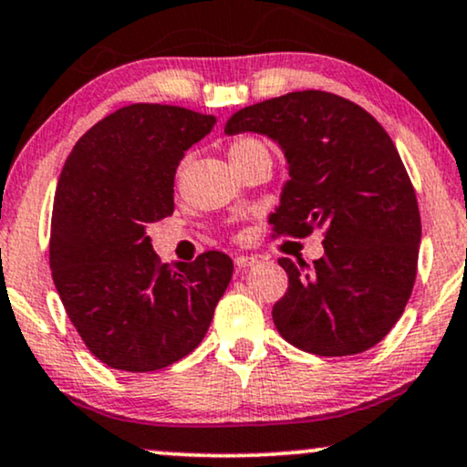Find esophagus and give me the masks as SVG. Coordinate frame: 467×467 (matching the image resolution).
<instances>
[{"label": "esophagus", "mask_w": 467, "mask_h": 467, "mask_svg": "<svg viewBox=\"0 0 467 467\" xmlns=\"http://www.w3.org/2000/svg\"><path fill=\"white\" fill-rule=\"evenodd\" d=\"M234 262H235V268L244 270V268H249V266H255V264L260 262V257H255V255H238Z\"/></svg>", "instance_id": "esophagus-1"}]
</instances>
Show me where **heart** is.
<instances>
[{
	"label": "heart",
	"instance_id": "b5f03b06",
	"mask_svg": "<svg viewBox=\"0 0 467 467\" xmlns=\"http://www.w3.org/2000/svg\"><path fill=\"white\" fill-rule=\"evenodd\" d=\"M260 153H268V149L260 138H253V136H238L229 142V158H232L234 164L246 162V160L255 158Z\"/></svg>",
	"mask_w": 467,
	"mask_h": 467
}]
</instances>
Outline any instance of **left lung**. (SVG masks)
Masks as SVG:
<instances>
[{
    "instance_id": "left-lung-1",
    "label": "left lung",
    "mask_w": 467,
    "mask_h": 467,
    "mask_svg": "<svg viewBox=\"0 0 467 467\" xmlns=\"http://www.w3.org/2000/svg\"><path fill=\"white\" fill-rule=\"evenodd\" d=\"M227 134L279 142L290 180L268 223L275 235L322 229L325 255L281 257L287 292L273 320L292 347L320 357L364 353L405 312L422 235L416 190L392 138L372 114L325 90H298L243 108Z\"/></svg>"
}]
</instances>
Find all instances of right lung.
<instances>
[{
    "mask_svg": "<svg viewBox=\"0 0 467 467\" xmlns=\"http://www.w3.org/2000/svg\"><path fill=\"white\" fill-rule=\"evenodd\" d=\"M216 119L131 103L75 142L57 182L49 266L75 331L117 370L153 372L192 353L234 275L221 251L166 266L147 227L175 210L183 153Z\"/></svg>",
    "mask_w": 467,
    "mask_h": 467,
    "instance_id": "add662e5",
    "label": "right lung"
}]
</instances>
